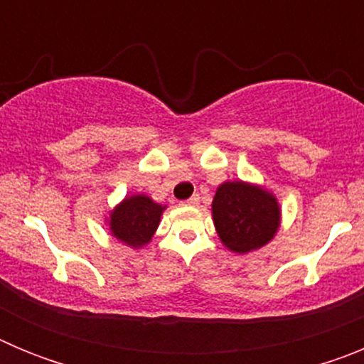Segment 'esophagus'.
<instances>
[{
  "label": "esophagus",
  "mask_w": 364,
  "mask_h": 364,
  "mask_svg": "<svg viewBox=\"0 0 364 364\" xmlns=\"http://www.w3.org/2000/svg\"><path fill=\"white\" fill-rule=\"evenodd\" d=\"M198 202H200V197H198V195H193L191 198H188V200L184 202L186 205H197Z\"/></svg>",
  "instance_id": "obj_1"
}]
</instances>
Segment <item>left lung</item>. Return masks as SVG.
<instances>
[{
  "label": "left lung",
  "instance_id": "obj_1",
  "mask_svg": "<svg viewBox=\"0 0 364 364\" xmlns=\"http://www.w3.org/2000/svg\"><path fill=\"white\" fill-rule=\"evenodd\" d=\"M211 217L220 242L230 252L246 255L275 239L282 210L275 193L264 186L226 180L215 191Z\"/></svg>",
  "mask_w": 364,
  "mask_h": 364
}]
</instances>
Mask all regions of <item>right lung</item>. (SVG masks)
Masks as SVG:
<instances>
[{
	"label": "right lung",
	"instance_id": "1",
	"mask_svg": "<svg viewBox=\"0 0 364 364\" xmlns=\"http://www.w3.org/2000/svg\"><path fill=\"white\" fill-rule=\"evenodd\" d=\"M166 210L167 205L154 202L144 193H134L122 198L109 211L105 224L118 242L133 250H142L153 240Z\"/></svg>",
	"mask_w": 364,
	"mask_h": 364
}]
</instances>
